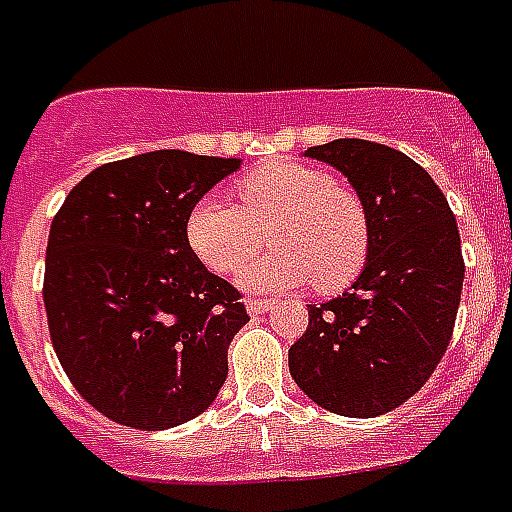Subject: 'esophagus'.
Masks as SVG:
<instances>
[{
	"label": "esophagus",
	"mask_w": 512,
	"mask_h": 512,
	"mask_svg": "<svg viewBox=\"0 0 512 512\" xmlns=\"http://www.w3.org/2000/svg\"><path fill=\"white\" fill-rule=\"evenodd\" d=\"M273 303L271 300H263V297H247V311L249 316H257V313L271 311Z\"/></svg>",
	"instance_id": "esophagus-1"
}]
</instances>
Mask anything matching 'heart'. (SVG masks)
<instances>
[{
    "instance_id": "obj_1",
    "label": "heart",
    "mask_w": 512,
    "mask_h": 512,
    "mask_svg": "<svg viewBox=\"0 0 512 512\" xmlns=\"http://www.w3.org/2000/svg\"><path fill=\"white\" fill-rule=\"evenodd\" d=\"M239 207L204 196L185 217L188 247L209 271L236 273L260 247L241 281L249 289H295L311 281L321 295L350 287L364 271L372 223L364 199L327 170L271 162L236 180Z\"/></svg>"
}]
</instances>
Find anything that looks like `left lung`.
<instances>
[{"mask_svg": "<svg viewBox=\"0 0 512 512\" xmlns=\"http://www.w3.org/2000/svg\"><path fill=\"white\" fill-rule=\"evenodd\" d=\"M305 156L348 177L372 247L348 292L308 305L289 372L329 412L377 417L428 382L452 340L465 279L457 220L433 177L396 148L340 138Z\"/></svg>", "mask_w": 512, "mask_h": 512, "instance_id": "1", "label": "left lung"}]
</instances>
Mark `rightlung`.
I'll return each mask as SVG.
<instances>
[{"mask_svg": "<svg viewBox=\"0 0 512 512\" xmlns=\"http://www.w3.org/2000/svg\"><path fill=\"white\" fill-rule=\"evenodd\" d=\"M239 159L151 151L92 170L52 217L44 311L79 396L108 420L167 430L220 393L249 321L239 289L185 239L191 207Z\"/></svg>", "mask_w": 512, "mask_h": 512, "instance_id": "right-lung-1", "label": "right lung"}]
</instances>
